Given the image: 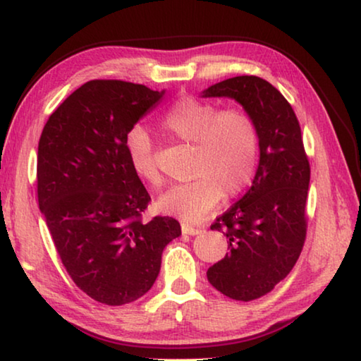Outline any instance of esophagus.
Masks as SVG:
<instances>
[{"label": "esophagus", "instance_id": "obj_1", "mask_svg": "<svg viewBox=\"0 0 361 361\" xmlns=\"http://www.w3.org/2000/svg\"><path fill=\"white\" fill-rule=\"evenodd\" d=\"M204 227L202 226H192L188 223H182V234H187V235H197V234H202Z\"/></svg>", "mask_w": 361, "mask_h": 361}]
</instances>
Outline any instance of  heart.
Listing matches in <instances>:
<instances>
[{
	"mask_svg": "<svg viewBox=\"0 0 361 361\" xmlns=\"http://www.w3.org/2000/svg\"><path fill=\"white\" fill-rule=\"evenodd\" d=\"M159 127L176 140L190 143V180L169 187L157 207L161 213L198 221L221 202L235 198L252 184L259 164V130L247 111L218 106L187 97L176 102ZM126 154L134 174L147 184H161L153 142L140 127L126 137Z\"/></svg>",
	"mask_w": 361,
	"mask_h": 361,
	"instance_id": "heart-1",
	"label": "heart"
}]
</instances>
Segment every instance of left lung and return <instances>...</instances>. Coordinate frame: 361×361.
<instances>
[{
  "mask_svg": "<svg viewBox=\"0 0 361 361\" xmlns=\"http://www.w3.org/2000/svg\"><path fill=\"white\" fill-rule=\"evenodd\" d=\"M203 97L234 98L259 130V164L250 190L212 224V231L226 235L229 253L207 271L216 290L250 302L273 290L302 253L308 157L290 103L262 77H232L209 87Z\"/></svg>",
  "mask_w": 361,
  "mask_h": 361,
  "instance_id": "1",
  "label": "left lung"
}]
</instances>
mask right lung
Returning <instances> with one entry per match:
<instances>
[{
    "label": "right lung",
    "mask_w": 361,
    "mask_h": 361,
    "mask_svg": "<svg viewBox=\"0 0 361 361\" xmlns=\"http://www.w3.org/2000/svg\"><path fill=\"white\" fill-rule=\"evenodd\" d=\"M164 92L90 80L49 116L38 142L37 193L61 262L82 292L118 307L152 289L179 221L154 216L130 169L126 137Z\"/></svg>",
    "instance_id": "add662e5"
}]
</instances>
